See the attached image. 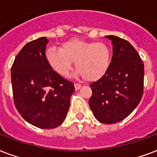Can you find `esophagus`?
Here are the masks:
<instances>
[{
  "label": "esophagus",
  "instance_id": "34e87169",
  "mask_svg": "<svg viewBox=\"0 0 157 157\" xmlns=\"http://www.w3.org/2000/svg\"><path fill=\"white\" fill-rule=\"evenodd\" d=\"M74 86H75V89L77 90H79L80 88H81V84H78V83H75V84H74Z\"/></svg>",
  "mask_w": 157,
  "mask_h": 157
}]
</instances>
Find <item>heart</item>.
I'll use <instances>...</instances> for the list:
<instances>
[{
    "label": "heart",
    "mask_w": 157,
    "mask_h": 157,
    "mask_svg": "<svg viewBox=\"0 0 157 157\" xmlns=\"http://www.w3.org/2000/svg\"><path fill=\"white\" fill-rule=\"evenodd\" d=\"M45 56L50 67L61 76H68L73 63L76 62V69L84 79L94 81L107 72L111 52L109 48L104 43L74 39L63 43L61 49L48 48Z\"/></svg>",
    "instance_id": "heart-1"
}]
</instances>
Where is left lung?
Segmentation results:
<instances>
[{
  "instance_id": "obj_1",
  "label": "left lung",
  "mask_w": 157,
  "mask_h": 157,
  "mask_svg": "<svg viewBox=\"0 0 157 157\" xmlns=\"http://www.w3.org/2000/svg\"><path fill=\"white\" fill-rule=\"evenodd\" d=\"M113 44V56L107 72L90 85L89 105L98 121L115 124L127 118L142 100L144 64L127 40L105 36Z\"/></svg>"
}]
</instances>
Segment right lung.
I'll list each match as a JSON object with an SVG mask.
<instances>
[{
  "mask_svg": "<svg viewBox=\"0 0 157 157\" xmlns=\"http://www.w3.org/2000/svg\"><path fill=\"white\" fill-rule=\"evenodd\" d=\"M48 43L46 37L29 42L11 67L13 97L18 112L28 123L44 129L63 124L75 90L73 83L60 76L48 63Z\"/></svg>",
  "mask_w": 157,
  "mask_h": 157,
  "instance_id": "obj_1",
  "label": "right lung"
}]
</instances>
